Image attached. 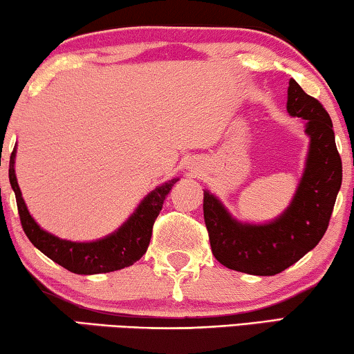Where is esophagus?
Here are the masks:
<instances>
[{"mask_svg": "<svg viewBox=\"0 0 354 354\" xmlns=\"http://www.w3.org/2000/svg\"><path fill=\"white\" fill-rule=\"evenodd\" d=\"M196 172H199V171H198V169H196Z\"/></svg>", "mask_w": 354, "mask_h": 354, "instance_id": "esophagus-1", "label": "esophagus"}]
</instances>
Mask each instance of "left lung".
<instances>
[{
    "mask_svg": "<svg viewBox=\"0 0 354 354\" xmlns=\"http://www.w3.org/2000/svg\"><path fill=\"white\" fill-rule=\"evenodd\" d=\"M288 113L305 122L308 151L289 206L265 223L241 222L218 196L204 189V222L214 257L230 270L278 274L316 248L324 236L342 187V160L324 106L289 80Z\"/></svg>",
    "mask_w": 354,
    "mask_h": 354,
    "instance_id": "1",
    "label": "left lung"
}]
</instances>
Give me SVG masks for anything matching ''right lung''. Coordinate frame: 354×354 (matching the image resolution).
Returning a JSON list of instances; mask_svg holds the SVG:
<instances>
[{"label":"right lung","instance_id":"obj_1","mask_svg":"<svg viewBox=\"0 0 354 354\" xmlns=\"http://www.w3.org/2000/svg\"><path fill=\"white\" fill-rule=\"evenodd\" d=\"M15 155H17V145L14 147L9 161V182L15 193L25 234L46 257L76 274L110 273L136 263L147 252L153 223L161 212L162 203L172 187L180 180V178H172L151 189L136 207V211L129 215V218L113 233L100 239L80 243V241L62 239L46 232L32 217L15 177Z\"/></svg>","mask_w":354,"mask_h":354}]
</instances>
